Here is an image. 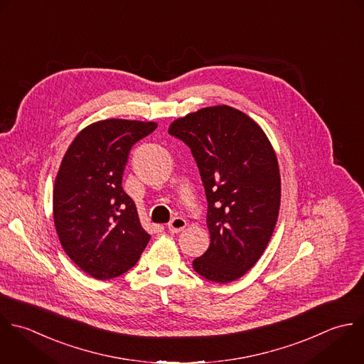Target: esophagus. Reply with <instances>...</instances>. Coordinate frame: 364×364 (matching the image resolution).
<instances>
[{"mask_svg":"<svg viewBox=\"0 0 364 364\" xmlns=\"http://www.w3.org/2000/svg\"><path fill=\"white\" fill-rule=\"evenodd\" d=\"M187 227V221L183 217H174L170 223H168V231L171 232H180Z\"/></svg>","mask_w":364,"mask_h":364,"instance_id":"34e87169","label":"esophagus"}]
</instances>
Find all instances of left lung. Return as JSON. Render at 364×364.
Segmentation results:
<instances>
[{
	"label": "left lung",
	"mask_w": 364,
	"mask_h": 364,
	"mask_svg": "<svg viewBox=\"0 0 364 364\" xmlns=\"http://www.w3.org/2000/svg\"><path fill=\"white\" fill-rule=\"evenodd\" d=\"M168 133L191 149L208 201L210 247L193 268L208 281L232 282L258 262L278 221L275 150L255 120L227 105L178 117Z\"/></svg>",
	"instance_id": "1"
}]
</instances>
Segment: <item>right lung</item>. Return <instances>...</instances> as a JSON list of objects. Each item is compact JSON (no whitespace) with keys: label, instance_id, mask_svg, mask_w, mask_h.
Listing matches in <instances>:
<instances>
[{"label":"right lung","instance_id":"1","mask_svg":"<svg viewBox=\"0 0 364 364\" xmlns=\"http://www.w3.org/2000/svg\"><path fill=\"white\" fill-rule=\"evenodd\" d=\"M156 122L106 119L82 129L69 144L53 186V223L66 255L92 278L123 275L150 235L122 177L132 146Z\"/></svg>","mask_w":364,"mask_h":364}]
</instances>
